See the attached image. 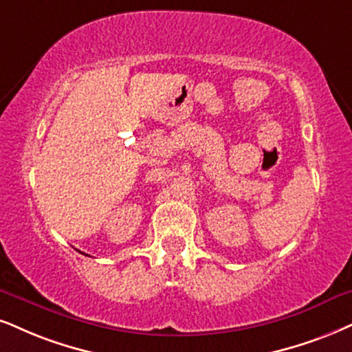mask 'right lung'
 Listing matches in <instances>:
<instances>
[{"label":"right lung","mask_w":352,"mask_h":352,"mask_svg":"<svg viewBox=\"0 0 352 352\" xmlns=\"http://www.w3.org/2000/svg\"><path fill=\"white\" fill-rule=\"evenodd\" d=\"M80 253H81V251H80ZM83 254H85V253H83ZM86 256H88V254H86Z\"/></svg>","instance_id":"right-lung-1"}]
</instances>
